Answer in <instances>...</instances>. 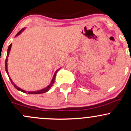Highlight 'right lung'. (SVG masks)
<instances>
[{"instance_id": "add662e5", "label": "right lung", "mask_w": 131, "mask_h": 131, "mask_svg": "<svg viewBox=\"0 0 131 131\" xmlns=\"http://www.w3.org/2000/svg\"><path fill=\"white\" fill-rule=\"evenodd\" d=\"M24 29H25V28H22V29H21V30L19 31V32L17 33V34L16 35H15V37H17V36H18V35H20V34L22 32V31L24 30ZM11 47H12V44H10V45L9 46H8V50H7V54L6 60H5V71H6V72H7V74H8V70H7V60H8V55H9V53H10V51ZM60 69H58V70H57V71H56V72L54 73V76H53V77L52 80H51V83H50V84H49V85L48 86H47L46 88H45L44 89H42V90H38V91H29V92H28V94H41V93H46V92H47L48 91H49L50 89L51 88V86H52L53 84V83H54V79H55L56 74H57V71H58V70H60ZM8 77H9V76H8ZM9 79H10V81H11V83H12V84H13V85H14V86L15 87V88L17 89V90H18V91H21V92H23V93H27V91H25V90H21V89L20 88H18V86H17L15 85V84H14V83H13L12 80H11L10 78V77H9Z\"/></svg>"}]
</instances>
